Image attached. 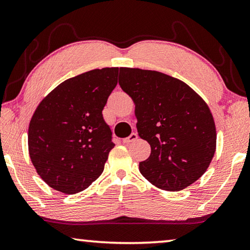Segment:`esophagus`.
<instances>
[{"label":"esophagus","instance_id":"34e87169","mask_svg":"<svg viewBox=\"0 0 250 250\" xmlns=\"http://www.w3.org/2000/svg\"><path fill=\"white\" fill-rule=\"evenodd\" d=\"M138 139V134L137 133H131L128 138H125V139H124V143L125 144H129V143H131V142H134L135 140Z\"/></svg>","mask_w":250,"mask_h":250}]
</instances>
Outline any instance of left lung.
I'll return each mask as SVG.
<instances>
[{
  "label": "left lung",
  "instance_id": "obj_1",
  "mask_svg": "<svg viewBox=\"0 0 250 250\" xmlns=\"http://www.w3.org/2000/svg\"><path fill=\"white\" fill-rule=\"evenodd\" d=\"M119 85L135 105L139 137L151 145L140 172L155 187L179 191L207 171L216 148L212 112L185 82L152 70L120 67Z\"/></svg>",
  "mask_w": 250,
  "mask_h": 250
}]
</instances>
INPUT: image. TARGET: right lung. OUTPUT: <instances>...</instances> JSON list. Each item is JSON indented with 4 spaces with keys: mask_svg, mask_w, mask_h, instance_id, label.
I'll use <instances>...</instances> for the list:
<instances>
[{
    "mask_svg": "<svg viewBox=\"0 0 250 250\" xmlns=\"http://www.w3.org/2000/svg\"><path fill=\"white\" fill-rule=\"evenodd\" d=\"M118 72L119 67H104L71 78L36 108L28 126L29 156L37 174L57 191H83L104 171L115 144L103 109Z\"/></svg>",
    "mask_w": 250,
    "mask_h": 250,
    "instance_id": "add662e5",
    "label": "right lung"
}]
</instances>
